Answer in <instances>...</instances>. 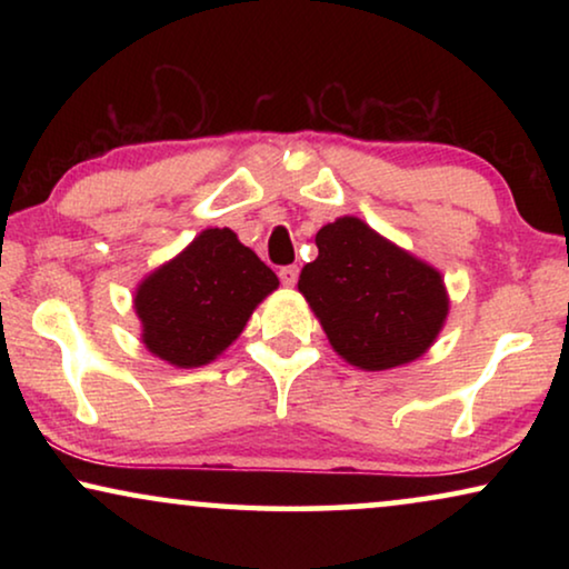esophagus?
Segmentation results:
<instances>
[{
  "label": "esophagus",
  "mask_w": 569,
  "mask_h": 569,
  "mask_svg": "<svg viewBox=\"0 0 569 569\" xmlns=\"http://www.w3.org/2000/svg\"><path fill=\"white\" fill-rule=\"evenodd\" d=\"M279 279H282L284 287H295V282H298V267H282L279 269Z\"/></svg>",
  "instance_id": "34e87169"
}]
</instances>
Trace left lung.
Here are the masks:
<instances>
[{
  "mask_svg": "<svg viewBox=\"0 0 569 569\" xmlns=\"http://www.w3.org/2000/svg\"><path fill=\"white\" fill-rule=\"evenodd\" d=\"M318 259L298 290L341 360L393 370L422 357L446 326L450 298L432 263L345 214L316 232Z\"/></svg>",
  "mask_w": 569,
  "mask_h": 569,
  "instance_id": "1",
  "label": "left lung"
}]
</instances>
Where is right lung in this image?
<instances>
[{"label":"right lung","mask_w":569,"mask_h":569,"mask_svg":"<svg viewBox=\"0 0 569 569\" xmlns=\"http://www.w3.org/2000/svg\"><path fill=\"white\" fill-rule=\"evenodd\" d=\"M279 279L230 228L201 230L134 290L142 345L173 368L217 360Z\"/></svg>","instance_id":"right-lung-1"}]
</instances>
